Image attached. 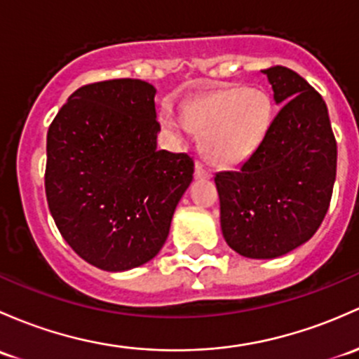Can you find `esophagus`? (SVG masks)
<instances>
[{
	"instance_id": "1",
	"label": "esophagus",
	"mask_w": 359,
	"mask_h": 359,
	"mask_svg": "<svg viewBox=\"0 0 359 359\" xmlns=\"http://www.w3.org/2000/svg\"><path fill=\"white\" fill-rule=\"evenodd\" d=\"M211 170L203 161H196V179H210Z\"/></svg>"
}]
</instances>
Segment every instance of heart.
Returning <instances> with one entry per match:
<instances>
[{"instance_id": "obj_1", "label": "heart", "mask_w": 359, "mask_h": 359, "mask_svg": "<svg viewBox=\"0 0 359 359\" xmlns=\"http://www.w3.org/2000/svg\"><path fill=\"white\" fill-rule=\"evenodd\" d=\"M273 107L269 94L255 88H227L208 93L187 108V120L172 108L161 113L165 129L177 137L191 127L206 135L211 160L233 167L249 160L269 134Z\"/></svg>"}]
</instances>
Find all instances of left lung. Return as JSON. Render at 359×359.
Masks as SVG:
<instances>
[{"mask_svg": "<svg viewBox=\"0 0 359 359\" xmlns=\"http://www.w3.org/2000/svg\"><path fill=\"white\" fill-rule=\"evenodd\" d=\"M263 74L280 111L239 170L215 175L222 233L233 251L255 259L278 258L311 239L329 210L337 170L323 97L285 67Z\"/></svg>", "mask_w": 359, "mask_h": 359, "instance_id": "1", "label": "left lung"}]
</instances>
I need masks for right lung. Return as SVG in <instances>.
I'll return each instance as SVG.
<instances>
[{
  "mask_svg": "<svg viewBox=\"0 0 359 359\" xmlns=\"http://www.w3.org/2000/svg\"><path fill=\"white\" fill-rule=\"evenodd\" d=\"M156 89L139 79L82 86L48 130V206L82 259L123 271L163 248L192 182L186 153L158 149Z\"/></svg>",
  "mask_w": 359,
  "mask_h": 359,
  "instance_id": "add662e5",
  "label": "right lung"
}]
</instances>
